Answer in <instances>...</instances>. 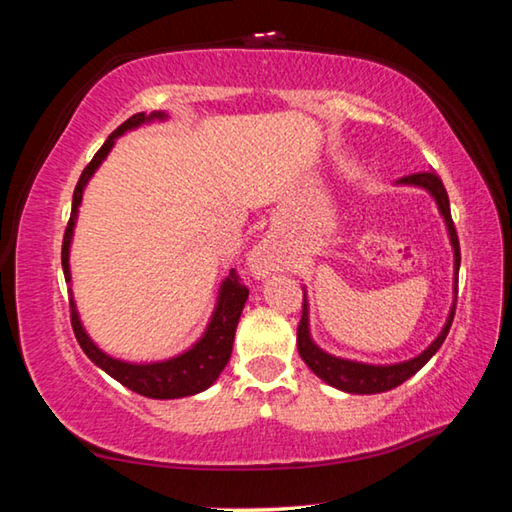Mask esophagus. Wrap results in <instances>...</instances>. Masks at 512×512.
Returning <instances> with one entry per match:
<instances>
[{"mask_svg":"<svg viewBox=\"0 0 512 512\" xmlns=\"http://www.w3.org/2000/svg\"><path fill=\"white\" fill-rule=\"evenodd\" d=\"M271 250H268L266 246H257L253 250V255H250V266H253V271L257 275H264L271 271Z\"/></svg>","mask_w":512,"mask_h":512,"instance_id":"esophagus-1","label":"esophagus"}]
</instances>
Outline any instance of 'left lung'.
Instances as JSON below:
<instances>
[{
    "label": "left lung",
    "mask_w": 512,
    "mask_h": 512,
    "mask_svg": "<svg viewBox=\"0 0 512 512\" xmlns=\"http://www.w3.org/2000/svg\"><path fill=\"white\" fill-rule=\"evenodd\" d=\"M402 185H418L424 187L427 192L436 198V203L440 207V214L445 216L449 237H452V246H454V268H456V289H458V266H461V246H458V235H456V225L452 221V210H449V196L447 189L433 171H420V173H411V176H404L397 180ZM456 314V300L452 307V314H449L447 323L443 327V332L438 334V339L433 341L427 350L411 361L404 363H395V366H368V363H357V361H348V359H339L332 357L314 345L309 336V320H307V300H302V316H300V325H298V352L302 361L316 372V375L327 381L329 386L341 388L345 393H357V395H372V393H384L391 391V388L404 384L406 379L413 377L424 363H427L433 354L438 352L440 345L447 339L449 327H452V320Z\"/></svg>",
    "instance_id": "8db88e82"
}]
</instances>
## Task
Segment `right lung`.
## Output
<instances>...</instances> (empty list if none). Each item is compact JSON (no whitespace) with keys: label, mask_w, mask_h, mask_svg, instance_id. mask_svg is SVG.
Instances as JSON below:
<instances>
[{"label":"right lung","mask_w":512,"mask_h":512,"mask_svg":"<svg viewBox=\"0 0 512 512\" xmlns=\"http://www.w3.org/2000/svg\"><path fill=\"white\" fill-rule=\"evenodd\" d=\"M155 117L162 119L164 112H153L149 117H146V112H137V115H133L131 119H126L117 131L110 133V137L103 142L101 149L94 153V158L90 160L88 167L83 169L79 183H76V189H74L72 214H69L65 237H63V253H60V259H63L65 282H69V244H72L76 210H79L81 205L85 183H88L94 169L103 162V158H106L108 151L112 149V144H115V140L121 133H126L128 128L140 126L144 121L155 119ZM246 300H248V287L246 284H241V277L237 275V271H232L228 277H225L221 296H219V305L214 309L212 323L207 327L203 339L198 341L192 350H187L176 359H169L162 363H146V366H135V363L112 359L106 352H101L81 327L74 300H69V318H72L74 336L83 348V352L88 354V357L97 363L101 370H106L110 377H115L119 384H124L126 388H131V391L140 393L144 397H153V400H176V397H187V395H196L205 391V388L212 386L216 377L221 375V370L225 368V363H228L232 354L237 323Z\"/></svg>","instance_id":"add662e5"}]
</instances>
